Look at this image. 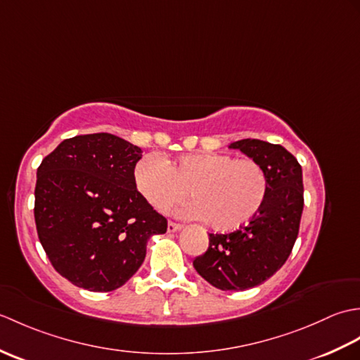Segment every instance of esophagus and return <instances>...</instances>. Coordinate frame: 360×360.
Wrapping results in <instances>:
<instances>
[{
	"instance_id": "obj_1",
	"label": "esophagus",
	"mask_w": 360,
	"mask_h": 360,
	"mask_svg": "<svg viewBox=\"0 0 360 360\" xmlns=\"http://www.w3.org/2000/svg\"><path fill=\"white\" fill-rule=\"evenodd\" d=\"M181 229H182V226H181V224H178V223H173V221H168V224H167V232H168V233L179 232Z\"/></svg>"
}]
</instances>
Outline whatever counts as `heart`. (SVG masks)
<instances>
[{
    "label": "heart",
    "instance_id": "heart-1",
    "mask_svg": "<svg viewBox=\"0 0 360 360\" xmlns=\"http://www.w3.org/2000/svg\"><path fill=\"white\" fill-rule=\"evenodd\" d=\"M137 192L158 212H167L188 195L182 215L207 219L217 231H235L262 210L269 182L257 160L226 153H188L174 159L147 155L133 170Z\"/></svg>",
    "mask_w": 360,
    "mask_h": 360
}]
</instances>
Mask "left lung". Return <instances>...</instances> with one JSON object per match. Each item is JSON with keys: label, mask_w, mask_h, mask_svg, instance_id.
<instances>
[{"label": "left lung", "mask_w": 360, "mask_h": 360, "mask_svg": "<svg viewBox=\"0 0 360 360\" xmlns=\"http://www.w3.org/2000/svg\"><path fill=\"white\" fill-rule=\"evenodd\" d=\"M257 160L269 182L262 210L231 233H210L209 248L193 267L221 290H244L262 285L285 264L300 227L303 212L302 167L281 145L241 139L229 145Z\"/></svg>", "instance_id": "8db88e82"}]
</instances>
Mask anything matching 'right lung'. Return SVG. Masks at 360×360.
<instances>
[{"label":"right lung","instance_id":"obj_1","mask_svg":"<svg viewBox=\"0 0 360 360\" xmlns=\"http://www.w3.org/2000/svg\"><path fill=\"white\" fill-rule=\"evenodd\" d=\"M142 150L110 133L66 139L37 170L35 224L49 262L72 285L108 292L133 277L167 219L137 192Z\"/></svg>","mask_w":360,"mask_h":360}]
</instances>
